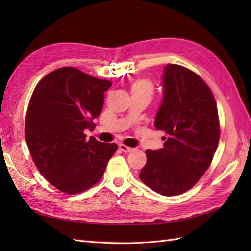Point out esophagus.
<instances>
[{"label":"esophagus","instance_id":"34e87169","mask_svg":"<svg viewBox=\"0 0 251 251\" xmlns=\"http://www.w3.org/2000/svg\"><path fill=\"white\" fill-rule=\"evenodd\" d=\"M119 148H120V150L122 152H124V153H129V152H131L132 150H134V149H132V148H129V147L125 146V145H120Z\"/></svg>","mask_w":251,"mask_h":251}]
</instances>
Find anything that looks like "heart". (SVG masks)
I'll list each match as a JSON object with an SVG mask.
<instances>
[{"instance_id": "obj_1", "label": "heart", "mask_w": 251, "mask_h": 251, "mask_svg": "<svg viewBox=\"0 0 251 251\" xmlns=\"http://www.w3.org/2000/svg\"><path fill=\"white\" fill-rule=\"evenodd\" d=\"M130 93L131 96H139L150 101L154 94L153 84L147 78H139L131 84Z\"/></svg>"}]
</instances>
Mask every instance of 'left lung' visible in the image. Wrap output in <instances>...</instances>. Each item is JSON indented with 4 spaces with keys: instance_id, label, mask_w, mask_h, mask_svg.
<instances>
[{
    "instance_id": "1",
    "label": "left lung",
    "mask_w": 251,
    "mask_h": 251,
    "mask_svg": "<svg viewBox=\"0 0 251 251\" xmlns=\"http://www.w3.org/2000/svg\"><path fill=\"white\" fill-rule=\"evenodd\" d=\"M163 99L154 121L163 130L164 148L147 150L141 181L165 196L184 193L209 167L219 143V117L214 95L193 71L164 68Z\"/></svg>"
}]
</instances>
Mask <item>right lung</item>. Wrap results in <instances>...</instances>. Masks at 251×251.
Returning a JSON list of instances; mask_svg holds the SVG:
<instances>
[{
	"label": "right lung",
	"mask_w": 251,
	"mask_h": 251,
	"mask_svg": "<svg viewBox=\"0 0 251 251\" xmlns=\"http://www.w3.org/2000/svg\"><path fill=\"white\" fill-rule=\"evenodd\" d=\"M112 83L65 67L41 79L30 99L25 141L42 176L63 193L76 194L102 177L115 143H103L84 131L94 129L104 92Z\"/></svg>",
	"instance_id": "right-lung-1"
}]
</instances>
